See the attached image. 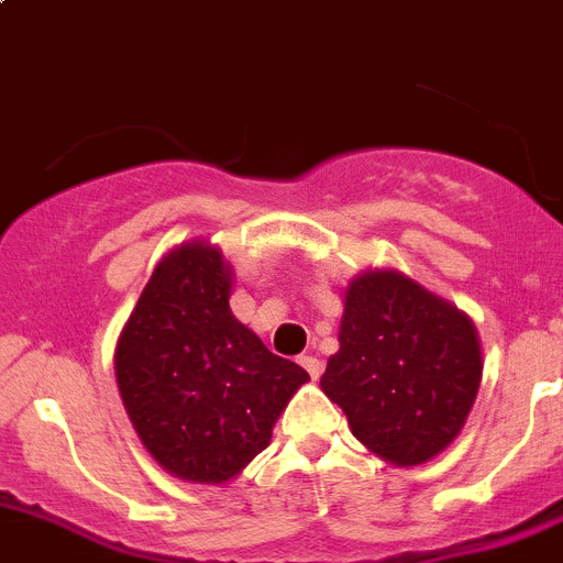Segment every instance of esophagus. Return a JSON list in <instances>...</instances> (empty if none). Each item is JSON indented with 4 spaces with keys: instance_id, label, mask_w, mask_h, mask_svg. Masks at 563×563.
I'll list each match as a JSON object with an SVG mask.
<instances>
[{
    "instance_id": "34e87169",
    "label": "esophagus",
    "mask_w": 563,
    "mask_h": 563,
    "mask_svg": "<svg viewBox=\"0 0 563 563\" xmlns=\"http://www.w3.org/2000/svg\"><path fill=\"white\" fill-rule=\"evenodd\" d=\"M298 363H300V366H303L306 371H309L311 379H320V374H322V363L317 361L314 355H300V357H298Z\"/></svg>"
}]
</instances>
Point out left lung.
<instances>
[{
    "label": "left lung",
    "mask_w": 563,
    "mask_h": 563,
    "mask_svg": "<svg viewBox=\"0 0 563 563\" xmlns=\"http://www.w3.org/2000/svg\"><path fill=\"white\" fill-rule=\"evenodd\" d=\"M479 382L483 346L466 311L396 268L350 279L320 387L363 448L404 468L433 461L466 426Z\"/></svg>",
    "instance_id": "obj_1"
}]
</instances>
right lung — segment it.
<instances>
[{"label": "right lung", "instance_id": "add662e5", "mask_svg": "<svg viewBox=\"0 0 563 563\" xmlns=\"http://www.w3.org/2000/svg\"><path fill=\"white\" fill-rule=\"evenodd\" d=\"M233 265L211 241L156 263L113 350L121 404L148 455L187 483L228 485L271 444L309 374L230 311Z\"/></svg>", "mask_w": 563, "mask_h": 563}]
</instances>
